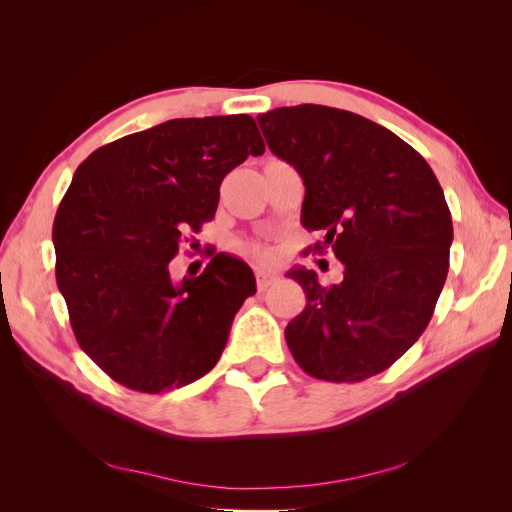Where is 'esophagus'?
Wrapping results in <instances>:
<instances>
[{
  "mask_svg": "<svg viewBox=\"0 0 512 512\" xmlns=\"http://www.w3.org/2000/svg\"><path fill=\"white\" fill-rule=\"evenodd\" d=\"M277 280H280V277H277V275L271 273V271H265V269H258V271H256V286H258L260 292L267 290L269 286H273Z\"/></svg>",
  "mask_w": 512,
  "mask_h": 512,
  "instance_id": "esophagus-1",
  "label": "esophagus"
}]
</instances>
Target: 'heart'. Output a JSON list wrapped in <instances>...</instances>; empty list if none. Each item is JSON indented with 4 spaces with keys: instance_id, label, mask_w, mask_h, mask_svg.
<instances>
[{
    "instance_id": "1",
    "label": "heart",
    "mask_w": 512,
    "mask_h": 512,
    "mask_svg": "<svg viewBox=\"0 0 512 512\" xmlns=\"http://www.w3.org/2000/svg\"><path fill=\"white\" fill-rule=\"evenodd\" d=\"M245 252L256 256V258H269V250H267V247H262V245H258V243L245 245Z\"/></svg>"
}]
</instances>
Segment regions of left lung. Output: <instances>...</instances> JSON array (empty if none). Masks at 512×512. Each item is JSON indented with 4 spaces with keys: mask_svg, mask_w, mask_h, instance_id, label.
I'll return each instance as SVG.
<instances>
[{
    "mask_svg": "<svg viewBox=\"0 0 512 512\" xmlns=\"http://www.w3.org/2000/svg\"><path fill=\"white\" fill-rule=\"evenodd\" d=\"M269 149L305 185L301 222L320 230L344 282L292 269L307 297L286 344L305 374L359 382L391 367L433 316L448 273L451 211L421 153L342 108L299 104L258 115Z\"/></svg>",
    "mask_w": 512,
    "mask_h": 512,
    "instance_id": "1",
    "label": "left lung"
}]
</instances>
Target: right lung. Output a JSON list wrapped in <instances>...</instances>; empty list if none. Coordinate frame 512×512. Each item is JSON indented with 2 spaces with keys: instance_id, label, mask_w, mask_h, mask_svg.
I'll list each match as a JSON object with an SVG mask.
<instances>
[{
  "instance_id": "obj_1",
  "label": "right lung",
  "mask_w": 512,
  "mask_h": 512,
  "mask_svg": "<svg viewBox=\"0 0 512 512\" xmlns=\"http://www.w3.org/2000/svg\"><path fill=\"white\" fill-rule=\"evenodd\" d=\"M262 153L250 115L170 119L76 168L53 224L57 288L76 342L115 382L156 395L220 361L256 292L252 269L218 254L198 277L173 282L168 262L185 230L215 215L222 179Z\"/></svg>"
}]
</instances>
